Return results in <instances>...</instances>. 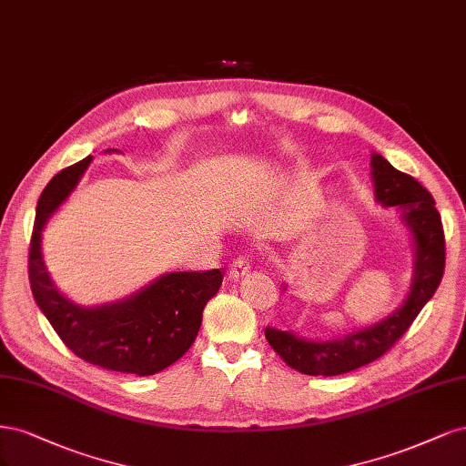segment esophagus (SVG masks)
Masks as SVG:
<instances>
[{"mask_svg": "<svg viewBox=\"0 0 466 466\" xmlns=\"http://www.w3.org/2000/svg\"><path fill=\"white\" fill-rule=\"evenodd\" d=\"M249 271V261L244 258V255H238L228 265V277L230 279H239L244 277Z\"/></svg>", "mask_w": 466, "mask_h": 466, "instance_id": "1", "label": "esophagus"}]
</instances>
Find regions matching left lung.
Segmentation results:
<instances>
[{
    "label": "left lung",
    "mask_w": 466,
    "mask_h": 466,
    "mask_svg": "<svg viewBox=\"0 0 466 466\" xmlns=\"http://www.w3.org/2000/svg\"><path fill=\"white\" fill-rule=\"evenodd\" d=\"M375 198L385 207H399L416 239V267L410 294L381 323L337 340L311 342L267 327L265 337L290 368L306 375H340L381 358L409 331L416 315L438 290L445 271V234L431 193L409 174L393 168L381 155L371 157Z\"/></svg>",
    "instance_id": "obj_1"
}]
</instances>
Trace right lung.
<instances>
[{
  "label": "right lung",
  "mask_w": 466,
  "mask_h": 466,
  "mask_svg": "<svg viewBox=\"0 0 466 466\" xmlns=\"http://www.w3.org/2000/svg\"><path fill=\"white\" fill-rule=\"evenodd\" d=\"M91 157L57 172L40 193L28 248V282L57 337L85 362L104 370L153 375L182 358L199 333L203 308L222 284V273H170L119 304L79 308L57 292L40 253V234L86 170Z\"/></svg>",
  "instance_id": "add662e5"
}]
</instances>
